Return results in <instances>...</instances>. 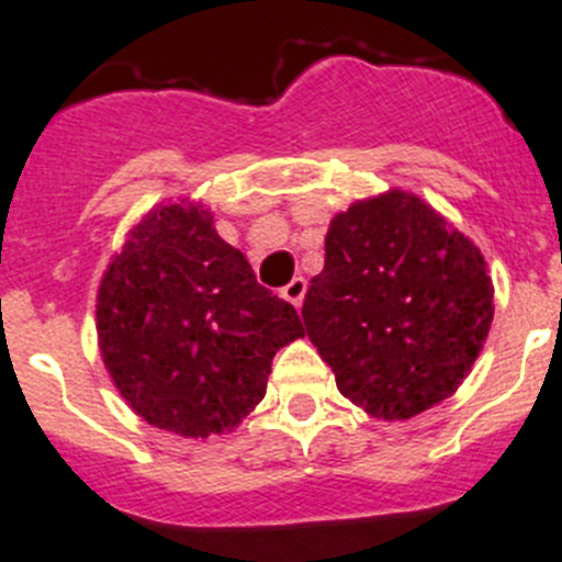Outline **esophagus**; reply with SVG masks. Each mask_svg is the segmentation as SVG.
<instances>
[{
	"label": "esophagus",
	"mask_w": 562,
	"mask_h": 562,
	"mask_svg": "<svg viewBox=\"0 0 562 562\" xmlns=\"http://www.w3.org/2000/svg\"><path fill=\"white\" fill-rule=\"evenodd\" d=\"M305 291H307L305 277H293V280L282 288V296H285L293 307H300L302 300H305Z\"/></svg>",
	"instance_id": "34e87169"
}]
</instances>
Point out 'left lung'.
Returning a JSON list of instances; mask_svg holds the SVG:
<instances>
[{"mask_svg": "<svg viewBox=\"0 0 562 562\" xmlns=\"http://www.w3.org/2000/svg\"><path fill=\"white\" fill-rule=\"evenodd\" d=\"M493 311L479 246L419 195L392 187L330 221L325 269L302 318L338 392L369 417L397 423L462 386Z\"/></svg>", "mask_w": 562, "mask_h": 562, "instance_id": "obj_1", "label": "left lung"}]
</instances>
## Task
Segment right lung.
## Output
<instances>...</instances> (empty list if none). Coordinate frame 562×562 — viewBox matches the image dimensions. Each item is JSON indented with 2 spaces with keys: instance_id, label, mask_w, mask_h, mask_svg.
Masks as SVG:
<instances>
[{
  "instance_id": "add662e5",
  "label": "right lung",
  "mask_w": 562,
  "mask_h": 562,
  "mask_svg": "<svg viewBox=\"0 0 562 562\" xmlns=\"http://www.w3.org/2000/svg\"><path fill=\"white\" fill-rule=\"evenodd\" d=\"M98 347L145 423L184 439L237 428L266 397L271 358L305 336L201 201H161L114 251L98 288Z\"/></svg>"
}]
</instances>
